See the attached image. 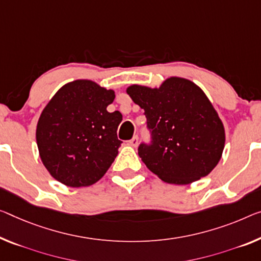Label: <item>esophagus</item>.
I'll return each mask as SVG.
<instances>
[{
  "label": "esophagus",
  "mask_w": 261,
  "mask_h": 261,
  "mask_svg": "<svg viewBox=\"0 0 261 261\" xmlns=\"http://www.w3.org/2000/svg\"><path fill=\"white\" fill-rule=\"evenodd\" d=\"M128 144H129V146H132V147L138 146V144H139V138H138V136H134L133 139L129 140V141H128Z\"/></svg>",
  "instance_id": "obj_1"
}]
</instances>
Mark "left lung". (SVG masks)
Masks as SVG:
<instances>
[{
  "label": "left lung",
  "mask_w": 261,
  "mask_h": 261,
  "mask_svg": "<svg viewBox=\"0 0 261 261\" xmlns=\"http://www.w3.org/2000/svg\"><path fill=\"white\" fill-rule=\"evenodd\" d=\"M127 93L144 110L150 142L139 156L148 169L170 184H189L217 166L225 132L217 112L197 85L171 77L159 89L132 85Z\"/></svg>",
  "instance_id": "left-lung-1"
}]
</instances>
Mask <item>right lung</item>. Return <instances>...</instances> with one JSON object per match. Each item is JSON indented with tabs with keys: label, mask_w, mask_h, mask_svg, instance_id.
<instances>
[{
	"label": "right lung",
	"mask_w": 261,
	"mask_h": 261,
	"mask_svg": "<svg viewBox=\"0 0 261 261\" xmlns=\"http://www.w3.org/2000/svg\"><path fill=\"white\" fill-rule=\"evenodd\" d=\"M114 91L75 80L54 95L39 117L36 140L42 162L67 187H89L106 174L121 146L119 111L107 112Z\"/></svg>",
	"instance_id": "right-lung-1"
}]
</instances>
